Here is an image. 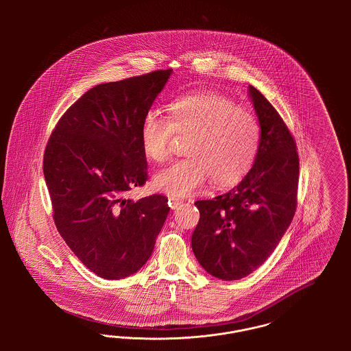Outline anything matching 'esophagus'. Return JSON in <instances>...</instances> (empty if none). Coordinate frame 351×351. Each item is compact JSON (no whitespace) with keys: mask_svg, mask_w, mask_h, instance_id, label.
<instances>
[{"mask_svg":"<svg viewBox=\"0 0 351 351\" xmlns=\"http://www.w3.org/2000/svg\"><path fill=\"white\" fill-rule=\"evenodd\" d=\"M182 202H183L182 199L175 197V196H172V197H169V199H168V205H169L172 209H176Z\"/></svg>","mask_w":351,"mask_h":351,"instance_id":"1","label":"esophagus"}]
</instances>
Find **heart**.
Returning a JSON list of instances; mask_svg holds the SVG:
<instances>
[{"mask_svg": "<svg viewBox=\"0 0 351 351\" xmlns=\"http://www.w3.org/2000/svg\"><path fill=\"white\" fill-rule=\"evenodd\" d=\"M173 134H191L188 158L156 172L154 184L179 196L193 193L210 176L221 186L237 183L250 169L261 145V125L254 113L208 90L171 101L167 118L149 112L139 130L143 155L155 163L166 160Z\"/></svg>", "mask_w": 351, "mask_h": 351, "instance_id": "heart-1", "label": "heart"}]
</instances>
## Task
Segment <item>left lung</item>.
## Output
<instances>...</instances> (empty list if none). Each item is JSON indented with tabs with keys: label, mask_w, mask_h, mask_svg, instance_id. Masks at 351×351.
I'll use <instances>...</instances> for the list:
<instances>
[{
	"label": "left lung",
	"mask_w": 351,
	"mask_h": 351,
	"mask_svg": "<svg viewBox=\"0 0 351 351\" xmlns=\"http://www.w3.org/2000/svg\"><path fill=\"white\" fill-rule=\"evenodd\" d=\"M261 125L255 162L242 182L210 200L195 202L200 221L192 250L215 278L238 280L261 267L279 245L296 212L299 155L283 118L249 85Z\"/></svg>",
	"instance_id": "left-lung-1"
}]
</instances>
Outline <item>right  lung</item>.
I'll list each match as a JSON object with an SVG mask.
<instances>
[{"mask_svg":"<svg viewBox=\"0 0 351 351\" xmlns=\"http://www.w3.org/2000/svg\"><path fill=\"white\" fill-rule=\"evenodd\" d=\"M172 69L89 89L59 119L43 173L53 222L84 266L104 279L135 274L150 258L168 199L123 195L147 180L139 130Z\"/></svg>","mask_w":351,"mask_h":351,"instance_id":"obj_1","label":"right lung"}]
</instances>
